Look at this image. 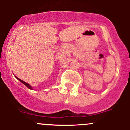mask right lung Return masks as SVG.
<instances>
[{"label": "right lung", "mask_w": 130, "mask_h": 130, "mask_svg": "<svg viewBox=\"0 0 130 130\" xmlns=\"http://www.w3.org/2000/svg\"><path fill=\"white\" fill-rule=\"evenodd\" d=\"M16 77V79H18L19 81H21V82L22 83H23L24 84V85H26V86H27V87L28 88H29V89H32V86H30V85H29V84H28V83H26V82L25 81H23V80H21V79H19V78H18L17 77Z\"/></svg>", "instance_id": "right-lung-1"}]
</instances>
